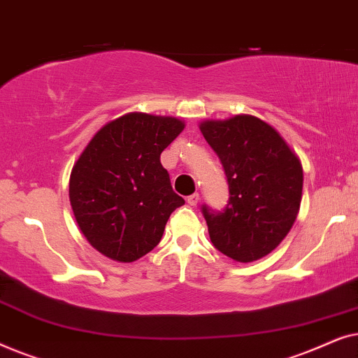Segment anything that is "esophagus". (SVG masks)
I'll return each mask as SVG.
<instances>
[{
  "label": "esophagus",
  "instance_id": "34e87169",
  "mask_svg": "<svg viewBox=\"0 0 358 358\" xmlns=\"http://www.w3.org/2000/svg\"><path fill=\"white\" fill-rule=\"evenodd\" d=\"M200 202V195L199 194H192V195H189L187 197V203L190 205V207H195V205H197Z\"/></svg>",
  "mask_w": 358,
  "mask_h": 358
}]
</instances>
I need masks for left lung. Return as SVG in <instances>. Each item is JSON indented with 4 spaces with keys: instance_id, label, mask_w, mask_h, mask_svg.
Wrapping results in <instances>:
<instances>
[{
    "instance_id": "8db88e82",
    "label": "left lung",
    "mask_w": 358,
    "mask_h": 358,
    "mask_svg": "<svg viewBox=\"0 0 358 358\" xmlns=\"http://www.w3.org/2000/svg\"><path fill=\"white\" fill-rule=\"evenodd\" d=\"M203 138L222 161L229 202L222 213L203 207L213 246L234 262H254L283 241L300 212L303 166L266 120L239 114L203 120Z\"/></svg>"
}]
</instances>
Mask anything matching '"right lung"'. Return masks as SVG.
<instances>
[{
  "mask_svg": "<svg viewBox=\"0 0 358 358\" xmlns=\"http://www.w3.org/2000/svg\"><path fill=\"white\" fill-rule=\"evenodd\" d=\"M185 122L129 112L92 136L70 176V203L87 243L117 262L158 246L169 215L184 205L159 156Z\"/></svg>",
  "mask_w": 358,
  "mask_h": 358,
  "instance_id": "1",
  "label": "right lung"
}]
</instances>
